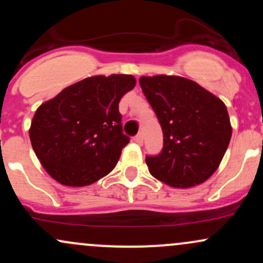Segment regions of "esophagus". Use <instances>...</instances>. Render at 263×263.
Wrapping results in <instances>:
<instances>
[{"mask_svg":"<svg viewBox=\"0 0 263 263\" xmlns=\"http://www.w3.org/2000/svg\"><path fill=\"white\" fill-rule=\"evenodd\" d=\"M135 142H136V143H138V144L143 143V135L138 134L137 136H136V137H135Z\"/></svg>","mask_w":263,"mask_h":263,"instance_id":"esophagus-1","label":"esophagus"}]
</instances>
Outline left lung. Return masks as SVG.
Wrapping results in <instances>:
<instances>
[{"label": "left lung", "instance_id": "8db88e82", "mask_svg": "<svg viewBox=\"0 0 263 263\" xmlns=\"http://www.w3.org/2000/svg\"><path fill=\"white\" fill-rule=\"evenodd\" d=\"M140 85L163 131L161 153L146 157L149 173L174 188L204 183L218 170L230 143L225 104L182 77H141Z\"/></svg>", "mask_w": 263, "mask_h": 263}]
</instances>
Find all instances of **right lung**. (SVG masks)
Wrapping results in <instances>:
<instances>
[{"label": "right lung", "instance_id": "obj_1", "mask_svg": "<svg viewBox=\"0 0 263 263\" xmlns=\"http://www.w3.org/2000/svg\"><path fill=\"white\" fill-rule=\"evenodd\" d=\"M136 85L132 75H98L65 87L33 116L35 156L63 185L85 186L107 176L129 142L119 102Z\"/></svg>", "mask_w": 263, "mask_h": 263}]
</instances>
